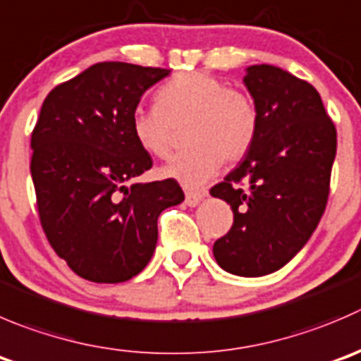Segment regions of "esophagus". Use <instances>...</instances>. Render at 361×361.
Instances as JSON below:
<instances>
[{
    "label": "esophagus",
    "mask_w": 361,
    "mask_h": 361,
    "mask_svg": "<svg viewBox=\"0 0 361 361\" xmlns=\"http://www.w3.org/2000/svg\"><path fill=\"white\" fill-rule=\"evenodd\" d=\"M202 197H204V194H201V192H187L185 194V202H187V206L194 208V206H197L202 201Z\"/></svg>",
    "instance_id": "esophagus-1"
}]
</instances>
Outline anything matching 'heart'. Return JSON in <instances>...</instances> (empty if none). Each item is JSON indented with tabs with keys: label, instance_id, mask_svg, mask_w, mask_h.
<instances>
[{
	"label": "heart",
	"instance_id": "b5f03b06",
	"mask_svg": "<svg viewBox=\"0 0 361 361\" xmlns=\"http://www.w3.org/2000/svg\"><path fill=\"white\" fill-rule=\"evenodd\" d=\"M188 123V152L162 167V176L188 190H199L220 171L224 157L231 162L250 152L259 130L255 104L245 93L227 87L213 75L180 73L157 92L155 107H135L132 135L146 153L167 159L174 128Z\"/></svg>",
	"mask_w": 361,
	"mask_h": 361
}]
</instances>
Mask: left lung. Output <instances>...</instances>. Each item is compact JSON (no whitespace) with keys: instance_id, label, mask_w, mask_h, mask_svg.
Instances as JSON below:
<instances>
[{"instance_id":"obj_1","label":"left lung","mask_w":361,"mask_h":361,"mask_svg":"<svg viewBox=\"0 0 361 361\" xmlns=\"http://www.w3.org/2000/svg\"><path fill=\"white\" fill-rule=\"evenodd\" d=\"M243 82L259 130L243 162L209 190L234 213L213 255L229 274L261 277L288 264L316 231L330 194L337 130L307 80L252 65Z\"/></svg>"}]
</instances>
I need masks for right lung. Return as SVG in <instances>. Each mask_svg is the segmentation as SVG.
<instances>
[{
	"label": "right lung",
	"mask_w": 361,
	"mask_h": 361,
	"mask_svg": "<svg viewBox=\"0 0 361 361\" xmlns=\"http://www.w3.org/2000/svg\"><path fill=\"white\" fill-rule=\"evenodd\" d=\"M171 70L121 61L90 66L44 100L31 134V178L42 229L73 274L118 284L155 252L159 215L180 204L174 180L132 183L153 166L130 118Z\"/></svg>",
	"instance_id": "1"
}]
</instances>
